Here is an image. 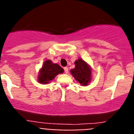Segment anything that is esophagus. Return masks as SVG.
<instances>
[{
  "label": "esophagus",
  "mask_w": 134,
  "mask_h": 134,
  "mask_svg": "<svg viewBox=\"0 0 134 134\" xmlns=\"http://www.w3.org/2000/svg\"><path fill=\"white\" fill-rule=\"evenodd\" d=\"M64 69L65 73H66V74H68V68H67V67H65V68H64Z\"/></svg>",
  "instance_id": "34e87169"
}]
</instances>
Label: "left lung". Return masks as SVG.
Listing matches in <instances>:
<instances>
[{
  "instance_id": "1",
  "label": "left lung",
  "mask_w": 134,
  "mask_h": 134,
  "mask_svg": "<svg viewBox=\"0 0 134 134\" xmlns=\"http://www.w3.org/2000/svg\"><path fill=\"white\" fill-rule=\"evenodd\" d=\"M75 68L70 70L71 74L81 85L86 86L91 80V68L86 62L79 58L74 62Z\"/></svg>"
}]
</instances>
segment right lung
I'll return each instance as SVG.
<instances>
[{"label": "right lung", "mask_w": 134, "mask_h": 134, "mask_svg": "<svg viewBox=\"0 0 134 134\" xmlns=\"http://www.w3.org/2000/svg\"><path fill=\"white\" fill-rule=\"evenodd\" d=\"M64 72V69L60 65L52 63L51 60L44 62L38 76V82L41 84H48L55 79V76Z\"/></svg>", "instance_id": "right-lung-1"}]
</instances>
